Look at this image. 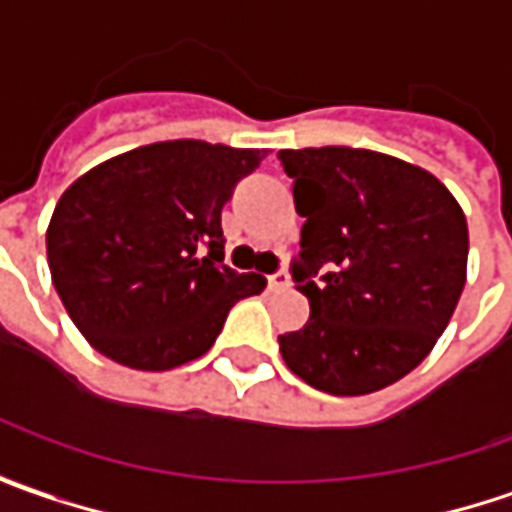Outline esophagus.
I'll use <instances>...</instances> for the list:
<instances>
[{"mask_svg":"<svg viewBox=\"0 0 512 512\" xmlns=\"http://www.w3.org/2000/svg\"><path fill=\"white\" fill-rule=\"evenodd\" d=\"M266 280H269V289H286V286H291V277L286 272L269 274Z\"/></svg>","mask_w":512,"mask_h":512,"instance_id":"1","label":"esophagus"}]
</instances>
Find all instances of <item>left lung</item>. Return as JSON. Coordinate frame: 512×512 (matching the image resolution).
<instances>
[{"label":"left lung","mask_w":512,"mask_h":512,"mask_svg":"<svg viewBox=\"0 0 512 512\" xmlns=\"http://www.w3.org/2000/svg\"><path fill=\"white\" fill-rule=\"evenodd\" d=\"M306 218L297 291L309 323L280 354L311 388L362 397L411 374L448 328L467 277V221L428 169L354 147L280 150Z\"/></svg>","instance_id":"obj_1"}]
</instances>
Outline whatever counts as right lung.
<instances>
[{
  "label": "right lung",
  "mask_w": 512,
  "mask_h": 512,
  "mask_svg": "<svg viewBox=\"0 0 512 512\" xmlns=\"http://www.w3.org/2000/svg\"><path fill=\"white\" fill-rule=\"evenodd\" d=\"M269 150L195 138L121 152L64 189L47 263L87 343L138 371L203 357L229 309L266 289L223 266L221 209Z\"/></svg>",
  "instance_id": "1"
}]
</instances>
